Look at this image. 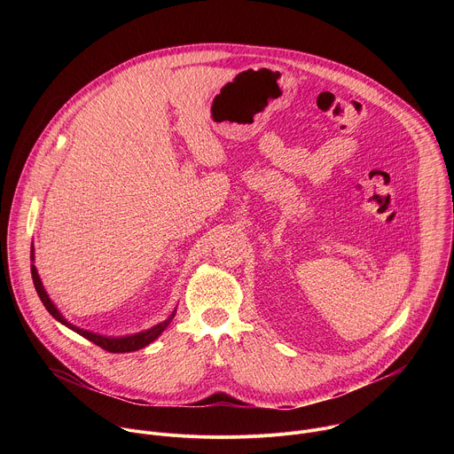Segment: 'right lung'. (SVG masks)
<instances>
[{
	"instance_id": "add662e5",
	"label": "right lung",
	"mask_w": 454,
	"mask_h": 454,
	"mask_svg": "<svg viewBox=\"0 0 454 454\" xmlns=\"http://www.w3.org/2000/svg\"><path fill=\"white\" fill-rule=\"evenodd\" d=\"M30 261H34V246H32V251H30ZM30 271H32V280H34V286H35V291H37V294H39V298H41V301H43V305L46 307V310L57 319V321H60L62 325H67L68 329H72V331H75L77 334H81L82 338H86V340H90L91 343H95V345H98L100 348H104V350H107V352H113V354H121V352H135V350H140V348H144V347H147L149 343H153L167 327H168V323L172 321V317H174V314H176V310L165 319V321H161V323H158V325H154L153 329H149V331H144V333H138V334H133V336H123V338H106V336H102V334H93V333H90V331H84V329H79V327H75V325H72V323L64 317L60 312H59V309L53 305V301L50 300V296L46 294V291H44V287H43V282H41V278H39V275H37V270H35V266L32 264L30 266Z\"/></svg>"
}]
</instances>
